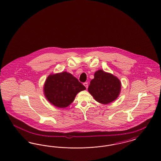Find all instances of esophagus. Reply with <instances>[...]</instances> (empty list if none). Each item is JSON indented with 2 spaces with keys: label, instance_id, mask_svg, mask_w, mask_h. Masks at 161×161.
<instances>
[{
  "label": "esophagus",
  "instance_id": "obj_1",
  "mask_svg": "<svg viewBox=\"0 0 161 161\" xmlns=\"http://www.w3.org/2000/svg\"><path fill=\"white\" fill-rule=\"evenodd\" d=\"M83 85L86 87V89H87V87H88V84H87V83H86H86H84Z\"/></svg>",
  "mask_w": 161,
  "mask_h": 161
}]
</instances>
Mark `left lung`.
<instances>
[{
  "label": "left lung",
  "instance_id": "obj_1",
  "mask_svg": "<svg viewBox=\"0 0 161 161\" xmlns=\"http://www.w3.org/2000/svg\"><path fill=\"white\" fill-rule=\"evenodd\" d=\"M118 78L102 69L96 71L90 81L88 91L99 103L108 104L115 101L121 91Z\"/></svg>",
  "mask_w": 161,
  "mask_h": 161
}]
</instances>
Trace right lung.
<instances>
[{
  "instance_id": "obj_1",
  "label": "right lung",
  "mask_w": 161,
  "mask_h": 161,
  "mask_svg": "<svg viewBox=\"0 0 161 161\" xmlns=\"http://www.w3.org/2000/svg\"><path fill=\"white\" fill-rule=\"evenodd\" d=\"M43 89L48 101L54 106L62 108L68 107L77 93L86 89L77 78L66 71L49 75Z\"/></svg>"
}]
</instances>
